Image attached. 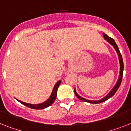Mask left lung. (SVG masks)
<instances>
[{"label":"left lung","instance_id":"left-lung-1","mask_svg":"<svg viewBox=\"0 0 131 131\" xmlns=\"http://www.w3.org/2000/svg\"><path fill=\"white\" fill-rule=\"evenodd\" d=\"M103 37L104 39L106 40L109 43L111 44V45L113 46L114 49H115V50H116V53L118 54V59H119V62H120V73H119V76H118V79L117 82H116V85L114 86V88H112V90H111L110 92L104 98H102L101 100H87V99H85V98H82V97H81L80 96H79L78 94H77L76 91H75V89H74V93H75V96L78 97V98L80 99V100H82L84 102H89V103H92V104H99V103H102L103 102H105L106 100H107L108 99H109L110 98L113 96V95L116 93V92L117 91V90L118 89V88H119L120 85L121 84L122 82V79H123V70H124V64H123V58H122L121 54V52H120L119 49L117 45L114 41V40L112 38L108 37L107 35H106L105 33H103Z\"/></svg>","mask_w":131,"mask_h":131}]
</instances>
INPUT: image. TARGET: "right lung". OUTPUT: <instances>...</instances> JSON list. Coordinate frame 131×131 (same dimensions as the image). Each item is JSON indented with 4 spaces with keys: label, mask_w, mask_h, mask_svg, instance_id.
Returning a JSON list of instances; mask_svg holds the SVG:
<instances>
[{
    "label": "right lung",
    "mask_w": 131,
    "mask_h": 131,
    "mask_svg": "<svg viewBox=\"0 0 131 131\" xmlns=\"http://www.w3.org/2000/svg\"><path fill=\"white\" fill-rule=\"evenodd\" d=\"M61 82V81L59 80L58 81V82L56 83V84L55 85V86H54L53 89L52 93H51L50 97H49V98L48 99L45 101V102H43V103L38 104H29V103H26V102H22V101H20V100H17H17H18L19 102L23 104V105L29 107V108H30L37 109V110L44 109L45 108H47V107L51 106L54 102V101H55V100H56V96H57V91H58V88H59Z\"/></svg>",
    "instance_id": "obj_1"
}]
</instances>
